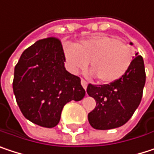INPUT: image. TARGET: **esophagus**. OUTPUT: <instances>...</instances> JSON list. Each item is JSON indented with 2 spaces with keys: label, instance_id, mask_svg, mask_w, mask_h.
<instances>
[{
  "label": "esophagus",
  "instance_id": "34e87169",
  "mask_svg": "<svg viewBox=\"0 0 154 154\" xmlns=\"http://www.w3.org/2000/svg\"><path fill=\"white\" fill-rule=\"evenodd\" d=\"M81 83H82V85L83 87V88L84 89H86L87 86H88V82H87L85 80H83V79H82V81H81Z\"/></svg>",
  "mask_w": 154,
  "mask_h": 154
}]
</instances>
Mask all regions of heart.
<instances>
[{"instance_id": "obj_1", "label": "heart", "mask_w": 154, "mask_h": 154, "mask_svg": "<svg viewBox=\"0 0 154 154\" xmlns=\"http://www.w3.org/2000/svg\"><path fill=\"white\" fill-rule=\"evenodd\" d=\"M68 66L77 72L89 66L98 82L112 83L122 78L133 59L131 48L124 42L104 33L80 41L76 44L64 45Z\"/></svg>"}]
</instances>
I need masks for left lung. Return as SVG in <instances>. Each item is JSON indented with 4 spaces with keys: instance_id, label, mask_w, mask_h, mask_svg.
<instances>
[{
    "instance_id": "left-lung-1",
    "label": "left lung",
    "mask_w": 154,
    "mask_h": 154,
    "mask_svg": "<svg viewBox=\"0 0 154 154\" xmlns=\"http://www.w3.org/2000/svg\"><path fill=\"white\" fill-rule=\"evenodd\" d=\"M129 69L119 81L105 85H88L87 93L97 103L88 115L92 128L106 130L124 125L139 106L145 83V71L143 57L137 53Z\"/></svg>"
}]
</instances>
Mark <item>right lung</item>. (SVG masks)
<instances>
[{
    "label": "right lung",
    "mask_w": 154,
    "mask_h": 154,
    "mask_svg": "<svg viewBox=\"0 0 154 154\" xmlns=\"http://www.w3.org/2000/svg\"><path fill=\"white\" fill-rule=\"evenodd\" d=\"M59 39L48 37L27 48L15 66L13 91L23 115L34 124L53 128L63 107L85 96L81 79L65 67Z\"/></svg>",
    "instance_id": "right-lung-1"
}]
</instances>
